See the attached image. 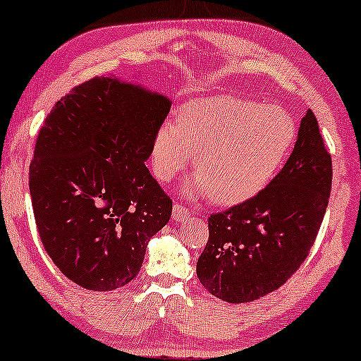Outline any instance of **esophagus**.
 I'll return each instance as SVG.
<instances>
[{
	"label": "esophagus",
	"mask_w": 361,
	"mask_h": 361,
	"mask_svg": "<svg viewBox=\"0 0 361 361\" xmlns=\"http://www.w3.org/2000/svg\"><path fill=\"white\" fill-rule=\"evenodd\" d=\"M188 216H190V214H188V212H187L184 207H182V204L174 203V207H173V219L174 221H177V223H179V221L187 219Z\"/></svg>",
	"instance_id": "obj_1"
}]
</instances>
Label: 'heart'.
<instances>
[{
	"label": "heart",
	"mask_w": 361,
	"mask_h": 361,
	"mask_svg": "<svg viewBox=\"0 0 361 361\" xmlns=\"http://www.w3.org/2000/svg\"><path fill=\"white\" fill-rule=\"evenodd\" d=\"M295 138V121L279 106L221 95L192 99L177 111L176 124L164 123L154 134L153 171L173 180L193 154L197 173L182 193L238 204L274 179Z\"/></svg>",
	"instance_id": "1"
}]
</instances>
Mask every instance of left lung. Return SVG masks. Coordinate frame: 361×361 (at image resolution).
<instances>
[{
  "label": "left lung",
  "instance_id": "1",
  "mask_svg": "<svg viewBox=\"0 0 361 361\" xmlns=\"http://www.w3.org/2000/svg\"><path fill=\"white\" fill-rule=\"evenodd\" d=\"M331 182V154L308 109L281 173L250 200L208 219L209 238L197 262L204 289L229 303L279 289L318 235Z\"/></svg>",
  "mask_w": 361,
  "mask_h": 361
}]
</instances>
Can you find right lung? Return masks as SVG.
Here are the masks:
<instances>
[{
  "label": "right lung",
  "instance_id": "obj_1",
  "mask_svg": "<svg viewBox=\"0 0 361 361\" xmlns=\"http://www.w3.org/2000/svg\"><path fill=\"white\" fill-rule=\"evenodd\" d=\"M171 99L95 77L54 104L37 138L29 188L38 234L61 273L106 292L138 274L173 202L145 161Z\"/></svg>",
  "mask_w": 361,
  "mask_h": 361
}]
</instances>
